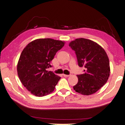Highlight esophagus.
<instances>
[{
    "label": "esophagus",
    "instance_id": "1",
    "mask_svg": "<svg viewBox=\"0 0 125 125\" xmlns=\"http://www.w3.org/2000/svg\"><path fill=\"white\" fill-rule=\"evenodd\" d=\"M63 75L64 76V77H69V76L70 75H67V74H63Z\"/></svg>",
    "mask_w": 125,
    "mask_h": 125
}]
</instances>
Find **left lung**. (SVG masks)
<instances>
[{"label":"left lung","mask_w":125,"mask_h":125,"mask_svg":"<svg viewBox=\"0 0 125 125\" xmlns=\"http://www.w3.org/2000/svg\"><path fill=\"white\" fill-rule=\"evenodd\" d=\"M69 46L75 52L78 65L85 68L83 74L77 75L74 90L84 95L94 94L106 83L110 73L106 53L95 42L84 38L73 40Z\"/></svg>","instance_id":"left-lung-1"}]
</instances>
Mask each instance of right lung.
Segmentation results:
<instances>
[{"label":"right lung","instance_id":"1","mask_svg":"<svg viewBox=\"0 0 125 125\" xmlns=\"http://www.w3.org/2000/svg\"><path fill=\"white\" fill-rule=\"evenodd\" d=\"M65 42L52 39H39L27 45L21 53L17 72L20 80L31 94L43 96L53 92L60 76L46 69Z\"/></svg>","mask_w":125,"mask_h":125}]
</instances>
